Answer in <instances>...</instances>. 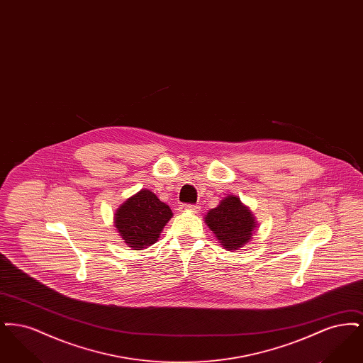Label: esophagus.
<instances>
[{
    "label": "esophagus",
    "mask_w": 363,
    "mask_h": 363,
    "mask_svg": "<svg viewBox=\"0 0 363 363\" xmlns=\"http://www.w3.org/2000/svg\"><path fill=\"white\" fill-rule=\"evenodd\" d=\"M182 208L186 209V211H191V212H199L200 211V207L197 204H185Z\"/></svg>",
    "instance_id": "esophagus-1"
}]
</instances>
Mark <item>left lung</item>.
<instances>
[{"instance_id":"left-lung-1","label":"left lung","mask_w":363,"mask_h":363,"mask_svg":"<svg viewBox=\"0 0 363 363\" xmlns=\"http://www.w3.org/2000/svg\"><path fill=\"white\" fill-rule=\"evenodd\" d=\"M206 222L227 250H237L247 243L256 227L252 212L233 196H227L218 207L211 209Z\"/></svg>"}]
</instances>
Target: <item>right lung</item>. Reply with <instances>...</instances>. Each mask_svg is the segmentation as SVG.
Returning <instances> with one entry per match:
<instances>
[{"label": "right lung", "mask_w": 363, "mask_h": 363, "mask_svg": "<svg viewBox=\"0 0 363 363\" xmlns=\"http://www.w3.org/2000/svg\"><path fill=\"white\" fill-rule=\"evenodd\" d=\"M173 212L150 190H140L128 199L116 213V227L122 240L135 250L155 243Z\"/></svg>", "instance_id": "right-lung-1"}]
</instances>
